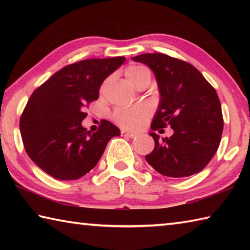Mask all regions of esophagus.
I'll use <instances>...</instances> for the list:
<instances>
[{"label": "esophagus", "instance_id": "obj_1", "mask_svg": "<svg viewBox=\"0 0 250 250\" xmlns=\"http://www.w3.org/2000/svg\"><path fill=\"white\" fill-rule=\"evenodd\" d=\"M121 135L122 137H129V138H135L137 137V133L134 132H130V131H126V130H122L121 131Z\"/></svg>", "mask_w": 250, "mask_h": 250}]
</instances>
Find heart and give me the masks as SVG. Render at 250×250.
I'll list each match as a JSON object with an SVG mask.
<instances>
[{
	"mask_svg": "<svg viewBox=\"0 0 250 250\" xmlns=\"http://www.w3.org/2000/svg\"><path fill=\"white\" fill-rule=\"evenodd\" d=\"M150 74L146 67L132 65L129 66L128 68L125 70V76L128 82L132 84L133 87L137 86V83L140 82L142 77L146 75ZM108 80L104 82L103 86H101V91H104L107 87ZM151 112V109L146 104H140L134 105V107L126 108V109H120L113 113V119L119 124L121 126L126 129H137L145 124L146 118L149 117Z\"/></svg>",
	"mask_w": 250,
	"mask_h": 250,
	"instance_id": "b5f03b06",
	"label": "heart"
}]
</instances>
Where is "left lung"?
I'll list each match as a JSON object with an SVG mask.
<instances>
[{
    "instance_id": "obj_1",
    "label": "left lung",
    "mask_w": 250,
    "mask_h": 250,
    "mask_svg": "<svg viewBox=\"0 0 250 250\" xmlns=\"http://www.w3.org/2000/svg\"><path fill=\"white\" fill-rule=\"evenodd\" d=\"M153 71L160 103L151 124L155 131L170 125V138L149 134L154 149L146 162L168 177L191 176L201 172L216 153L224 121L216 90L195 67L167 55L142 54L132 57Z\"/></svg>"
}]
</instances>
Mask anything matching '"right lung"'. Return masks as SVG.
Returning a JSON list of instances; mask_svg holds the SVG:
<instances>
[{
  "instance_id": "1",
  "label": "right lung",
  "mask_w": 250,
  "mask_h": 250,
  "mask_svg": "<svg viewBox=\"0 0 250 250\" xmlns=\"http://www.w3.org/2000/svg\"><path fill=\"white\" fill-rule=\"evenodd\" d=\"M125 62L122 56L84 59L55 73L32 94L21 117V135L29 158L50 176L80 179L99 162L110 139L120 135L110 121H101L97 132L82 122L104 80Z\"/></svg>"
}]
</instances>
